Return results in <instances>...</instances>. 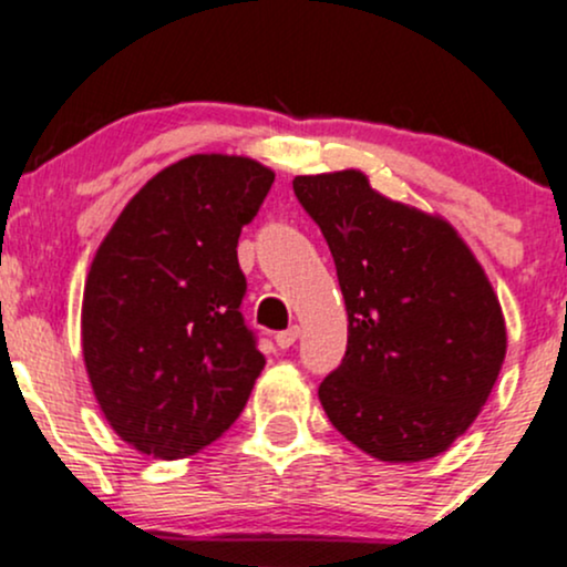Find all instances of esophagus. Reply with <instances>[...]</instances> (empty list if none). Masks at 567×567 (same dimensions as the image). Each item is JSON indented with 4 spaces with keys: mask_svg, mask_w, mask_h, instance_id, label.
I'll return each mask as SVG.
<instances>
[{
    "mask_svg": "<svg viewBox=\"0 0 567 567\" xmlns=\"http://www.w3.org/2000/svg\"><path fill=\"white\" fill-rule=\"evenodd\" d=\"M298 336H301V330H298L296 324H292V328H288V330H279L275 341H277V347H279V349H290L292 343L298 341Z\"/></svg>",
    "mask_w": 567,
    "mask_h": 567,
    "instance_id": "1",
    "label": "esophagus"
}]
</instances>
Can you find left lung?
Segmentation results:
<instances>
[{"label": "left lung", "instance_id": "obj_1", "mask_svg": "<svg viewBox=\"0 0 567 567\" xmlns=\"http://www.w3.org/2000/svg\"><path fill=\"white\" fill-rule=\"evenodd\" d=\"M349 315L341 365L320 383L330 424L379 461L453 445L487 402L506 354L501 303L447 220L370 188L360 171L296 175Z\"/></svg>", "mask_w": 567, "mask_h": 567}]
</instances>
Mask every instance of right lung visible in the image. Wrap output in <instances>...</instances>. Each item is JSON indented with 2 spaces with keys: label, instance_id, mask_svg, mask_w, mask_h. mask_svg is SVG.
Instances as JSON below:
<instances>
[{
  "label": "right lung",
  "instance_id": "obj_1",
  "mask_svg": "<svg viewBox=\"0 0 567 567\" xmlns=\"http://www.w3.org/2000/svg\"><path fill=\"white\" fill-rule=\"evenodd\" d=\"M275 173L194 154L154 175L97 247L82 301V354L97 405L127 445L194 455L243 413L266 365L245 324L237 261Z\"/></svg>",
  "mask_w": 567,
  "mask_h": 567
}]
</instances>
